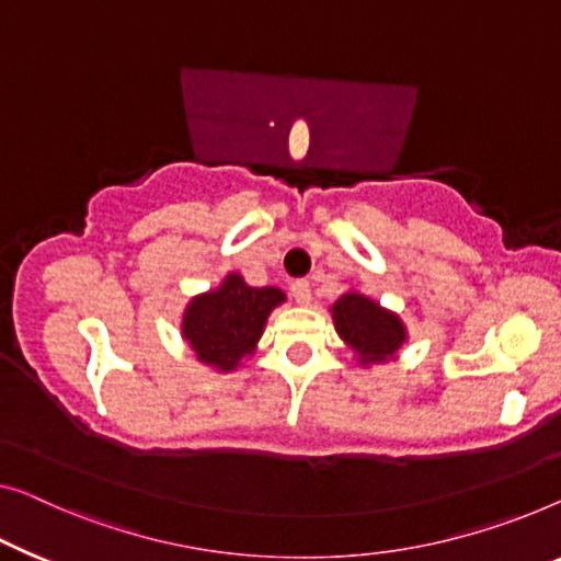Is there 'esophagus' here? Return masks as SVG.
<instances>
[{
	"instance_id": "obj_1",
	"label": "esophagus",
	"mask_w": 561,
	"mask_h": 561,
	"mask_svg": "<svg viewBox=\"0 0 561 561\" xmlns=\"http://www.w3.org/2000/svg\"><path fill=\"white\" fill-rule=\"evenodd\" d=\"M289 291H291V297H295V302H297L299 307H307L309 302H312V289H309V282H307V279L291 282Z\"/></svg>"
}]
</instances>
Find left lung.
<instances>
[{"label":"left lung","mask_w":561,"mask_h":561,"mask_svg":"<svg viewBox=\"0 0 561 561\" xmlns=\"http://www.w3.org/2000/svg\"><path fill=\"white\" fill-rule=\"evenodd\" d=\"M330 314L340 340L363 370L398 360L408 342V328L400 314L355 287L334 299Z\"/></svg>","instance_id":"obj_1"}]
</instances>
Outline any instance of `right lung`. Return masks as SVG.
Listing matches in <instances>:
<instances>
[{"label": "right lung", "mask_w": 561, "mask_h": 561, "mask_svg": "<svg viewBox=\"0 0 561 561\" xmlns=\"http://www.w3.org/2000/svg\"><path fill=\"white\" fill-rule=\"evenodd\" d=\"M284 302L287 295L279 287H252L239 272H229L183 307L181 340L201 365L233 373L256 353L266 320Z\"/></svg>", "instance_id": "obj_1"}]
</instances>
